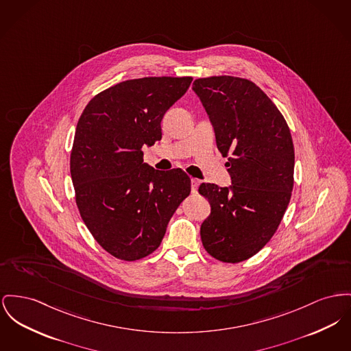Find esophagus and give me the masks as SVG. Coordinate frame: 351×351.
<instances>
[{"label": "esophagus", "mask_w": 351, "mask_h": 351, "mask_svg": "<svg viewBox=\"0 0 351 351\" xmlns=\"http://www.w3.org/2000/svg\"><path fill=\"white\" fill-rule=\"evenodd\" d=\"M191 184H192V192L196 193V192H197V186L200 184V180H197V179H191Z\"/></svg>", "instance_id": "obj_1"}]
</instances>
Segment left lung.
<instances>
[{
  "label": "left lung",
  "instance_id": "8db88e82",
  "mask_svg": "<svg viewBox=\"0 0 351 351\" xmlns=\"http://www.w3.org/2000/svg\"><path fill=\"white\" fill-rule=\"evenodd\" d=\"M228 158L232 186L202 183L210 215L200 236L206 252L223 263H241L265 247L288 208L294 147L288 124L268 95L236 77L196 80L192 86Z\"/></svg>",
  "mask_w": 351,
  "mask_h": 351
}]
</instances>
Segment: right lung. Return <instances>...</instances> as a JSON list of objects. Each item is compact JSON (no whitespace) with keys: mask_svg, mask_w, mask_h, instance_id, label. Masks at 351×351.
<instances>
[{"mask_svg":"<svg viewBox=\"0 0 351 351\" xmlns=\"http://www.w3.org/2000/svg\"><path fill=\"white\" fill-rule=\"evenodd\" d=\"M191 77L118 83L94 97L77 124L70 173L83 221L112 256L135 261L160 245L167 226L191 193L180 168L159 171L142 148L162 139V119Z\"/></svg>","mask_w":351,"mask_h":351,"instance_id":"obj_1","label":"right lung"}]
</instances>
